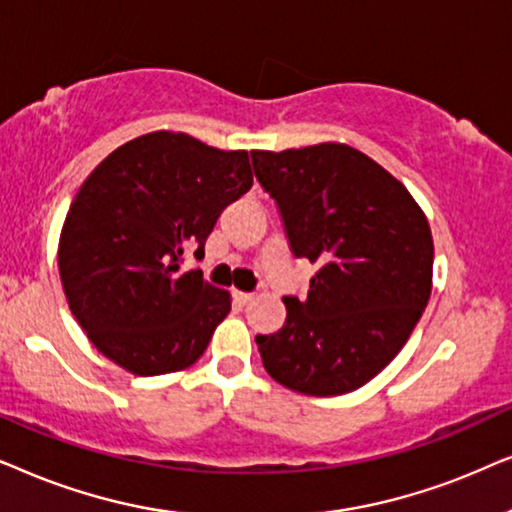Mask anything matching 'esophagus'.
Returning a JSON list of instances; mask_svg holds the SVG:
<instances>
[{"mask_svg":"<svg viewBox=\"0 0 512 512\" xmlns=\"http://www.w3.org/2000/svg\"><path fill=\"white\" fill-rule=\"evenodd\" d=\"M234 299L238 304H248V302H252V299H255V295H252V292H241V290H234Z\"/></svg>","mask_w":512,"mask_h":512,"instance_id":"34e87169","label":"esophagus"}]
</instances>
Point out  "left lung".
I'll use <instances>...</instances> for the list:
<instances>
[{
	"mask_svg": "<svg viewBox=\"0 0 512 512\" xmlns=\"http://www.w3.org/2000/svg\"><path fill=\"white\" fill-rule=\"evenodd\" d=\"M260 185L281 210L295 257L318 264L306 299L257 335L264 370L304 395H342L398 356L433 288V236L400 180L342 142L255 149Z\"/></svg>",
	"mask_w": 512,
	"mask_h": 512,
	"instance_id": "1",
	"label": "left lung"
}]
</instances>
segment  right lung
<instances>
[{
  "label": "right lung",
  "instance_id": "right-lung-1",
  "mask_svg": "<svg viewBox=\"0 0 512 512\" xmlns=\"http://www.w3.org/2000/svg\"><path fill=\"white\" fill-rule=\"evenodd\" d=\"M252 187L245 149L154 131L114 149L79 187L58 243L67 304L102 356L138 377L180 372L208 349L231 295L196 257L231 201Z\"/></svg>",
  "mask_w": 512,
  "mask_h": 512
}]
</instances>
